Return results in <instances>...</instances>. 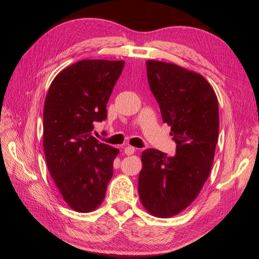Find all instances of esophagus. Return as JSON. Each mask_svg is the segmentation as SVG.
<instances>
[{"label":"esophagus","mask_w":259,"mask_h":259,"mask_svg":"<svg viewBox=\"0 0 259 259\" xmlns=\"http://www.w3.org/2000/svg\"><path fill=\"white\" fill-rule=\"evenodd\" d=\"M136 151V149L134 148V147H132V146H127L126 148L124 149V153L126 154V155H131V154H134V152Z\"/></svg>","instance_id":"obj_1"}]
</instances>
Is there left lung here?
Returning <instances> with one entry per match:
<instances>
[{"label": "left lung", "mask_w": 259, "mask_h": 259, "mask_svg": "<svg viewBox=\"0 0 259 259\" xmlns=\"http://www.w3.org/2000/svg\"><path fill=\"white\" fill-rule=\"evenodd\" d=\"M146 65L149 86L177 146L174 156L156 149L143 152L138 192L149 214L167 218L191 204L209 175L219 132L218 101L201 74L169 62Z\"/></svg>", "instance_id": "obj_1"}]
</instances>
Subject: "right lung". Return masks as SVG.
Here are the masks:
<instances>
[{
  "label": "right lung",
  "instance_id": "1",
  "mask_svg": "<svg viewBox=\"0 0 259 259\" xmlns=\"http://www.w3.org/2000/svg\"><path fill=\"white\" fill-rule=\"evenodd\" d=\"M123 60L84 59L53 80L43 112V148L50 174L62 198L80 213L104 201L119 150L92 136L107 117V103Z\"/></svg>",
  "mask_w": 259,
  "mask_h": 259
}]
</instances>
